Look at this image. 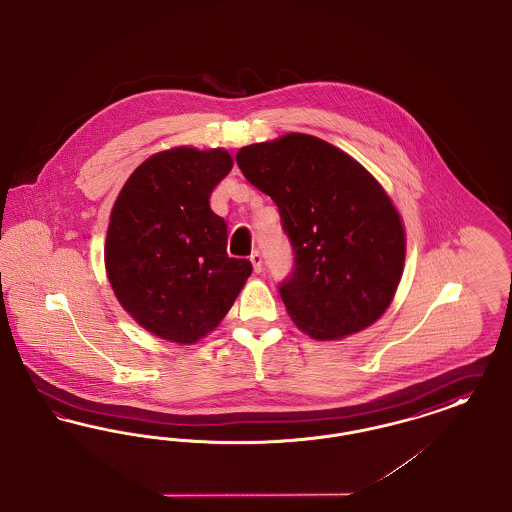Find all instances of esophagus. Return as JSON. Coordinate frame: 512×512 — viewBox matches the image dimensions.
I'll return each instance as SVG.
<instances>
[{
    "instance_id": "obj_1",
    "label": "esophagus",
    "mask_w": 512,
    "mask_h": 512,
    "mask_svg": "<svg viewBox=\"0 0 512 512\" xmlns=\"http://www.w3.org/2000/svg\"><path fill=\"white\" fill-rule=\"evenodd\" d=\"M249 261H251V265H253V271L257 272V274L263 271V257H261L259 251H253L251 257H249Z\"/></svg>"
}]
</instances>
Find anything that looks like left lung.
<instances>
[{"label":"left lung","instance_id":"8db88e82","mask_svg":"<svg viewBox=\"0 0 512 512\" xmlns=\"http://www.w3.org/2000/svg\"><path fill=\"white\" fill-rule=\"evenodd\" d=\"M241 174L280 212L294 265L278 284L301 331L342 338L389 307L404 267V228L383 187L348 154L290 133L236 154Z\"/></svg>","mask_w":512,"mask_h":512}]
</instances>
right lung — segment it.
Returning a JSON list of instances; mask_svg holds the SVG:
<instances>
[{"instance_id": "add662e5", "label": "right lung", "mask_w": 512, "mask_h": 512, "mask_svg": "<svg viewBox=\"0 0 512 512\" xmlns=\"http://www.w3.org/2000/svg\"><path fill=\"white\" fill-rule=\"evenodd\" d=\"M232 166L222 149L158 152L131 174L112 209L104 251L110 284L123 309L160 338H203L253 271L226 253V220L209 205Z\"/></svg>"}]
</instances>
